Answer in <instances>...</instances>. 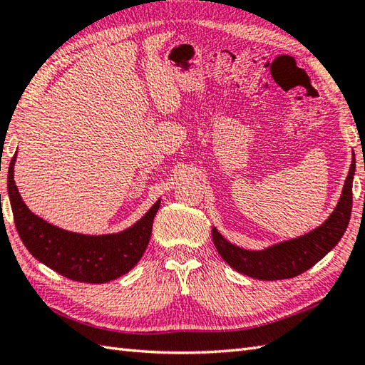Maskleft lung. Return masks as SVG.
<instances>
[{
  "mask_svg": "<svg viewBox=\"0 0 365 365\" xmlns=\"http://www.w3.org/2000/svg\"><path fill=\"white\" fill-rule=\"evenodd\" d=\"M354 170L356 161L353 156L340 201L331 217L317 230L266 250L252 252L232 245L217 231V227H213L212 239L217 252L232 269L256 280H284L301 275L324 258L345 234L351 217Z\"/></svg>",
  "mask_w": 365,
  "mask_h": 365,
  "instance_id": "obj_1",
  "label": "left lung"
}]
</instances>
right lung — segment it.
<instances>
[{"mask_svg":"<svg viewBox=\"0 0 365 365\" xmlns=\"http://www.w3.org/2000/svg\"><path fill=\"white\" fill-rule=\"evenodd\" d=\"M14 164L11 160L7 173L14 223L24 245L36 259L55 272L82 283H106L125 275L139 262L152 235L153 218L160 209L155 202L144 217L130 230L118 234L85 235L60 230L36 217L21 201L14 182Z\"/></svg>","mask_w":365,"mask_h":365,"instance_id":"1","label":"right lung"}]
</instances>
